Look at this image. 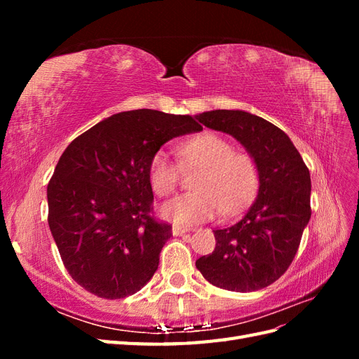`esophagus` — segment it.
Listing matches in <instances>:
<instances>
[{
  "instance_id": "1",
  "label": "esophagus",
  "mask_w": 359,
  "mask_h": 359,
  "mask_svg": "<svg viewBox=\"0 0 359 359\" xmlns=\"http://www.w3.org/2000/svg\"><path fill=\"white\" fill-rule=\"evenodd\" d=\"M187 232H189L187 227H181V226H177V224L172 227V233H173V236H181V235L187 233Z\"/></svg>"
}]
</instances>
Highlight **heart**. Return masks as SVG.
I'll return each instance as SVG.
<instances>
[{"mask_svg": "<svg viewBox=\"0 0 359 359\" xmlns=\"http://www.w3.org/2000/svg\"><path fill=\"white\" fill-rule=\"evenodd\" d=\"M180 165L184 169L199 168L193 187L163 205L165 219L177 224H194L211 220L222 210L231 215L243 211L256 196L260 170L256 158L235 151L226 137L205 132L189 137L177 148ZM180 165L166 151L158 149L149 158L148 180L160 198L170 196L180 182Z\"/></svg>", "mask_w": 359, "mask_h": 359, "instance_id": "obj_1", "label": "heart"}]
</instances>
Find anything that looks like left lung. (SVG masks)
Here are the masks:
<instances>
[{"label": "left lung", "mask_w": 359, "mask_h": 359, "mask_svg": "<svg viewBox=\"0 0 359 359\" xmlns=\"http://www.w3.org/2000/svg\"><path fill=\"white\" fill-rule=\"evenodd\" d=\"M196 118L240 140L260 170L257 199L240 222L214 231V252L199 257L196 268L220 289H264L286 273L310 220L309 168L283 130L264 118L226 109Z\"/></svg>", "instance_id": "left-lung-1"}]
</instances>
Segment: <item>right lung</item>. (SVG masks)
<instances>
[{
	"label": "right lung",
	"mask_w": 359,
	"mask_h": 359,
	"mask_svg": "<svg viewBox=\"0 0 359 359\" xmlns=\"http://www.w3.org/2000/svg\"><path fill=\"white\" fill-rule=\"evenodd\" d=\"M201 130L190 115L137 109L103 119L64 151L48 184V222L85 290L119 299L154 276L172 226L153 215L149 158L172 137Z\"/></svg>",
	"instance_id": "right-lung-1"
}]
</instances>
